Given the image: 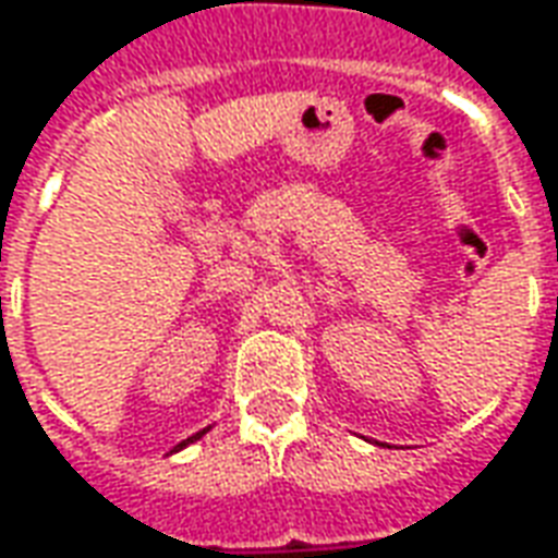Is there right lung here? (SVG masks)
I'll use <instances>...</instances> for the list:
<instances>
[{"mask_svg":"<svg viewBox=\"0 0 558 558\" xmlns=\"http://www.w3.org/2000/svg\"><path fill=\"white\" fill-rule=\"evenodd\" d=\"M209 428H213V425H209ZM209 428H203V432H197V434H194V437H187V440H182V444H179V447L172 449V452H179V449H184V447H187V444H194V440H199V437H203V434L209 432Z\"/></svg>","mask_w":558,"mask_h":558,"instance_id":"right-lung-1","label":"right lung"}]
</instances>
